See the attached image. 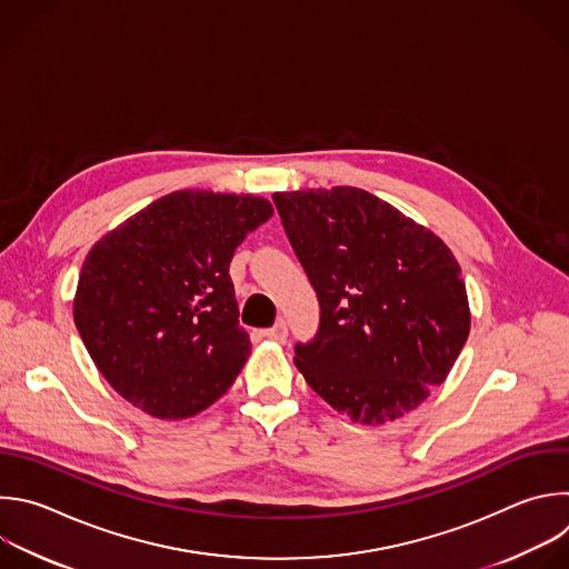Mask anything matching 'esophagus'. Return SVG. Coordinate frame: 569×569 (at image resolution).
Listing matches in <instances>:
<instances>
[{
    "mask_svg": "<svg viewBox=\"0 0 569 569\" xmlns=\"http://www.w3.org/2000/svg\"><path fill=\"white\" fill-rule=\"evenodd\" d=\"M261 335H263L266 339H270V341L283 343V341H286V337H288V326H286V321H279V323H274L272 328L261 330Z\"/></svg>",
    "mask_w": 569,
    "mask_h": 569,
    "instance_id": "34e87169",
    "label": "esophagus"
}]
</instances>
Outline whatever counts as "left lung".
<instances>
[{"label": "left lung", "mask_w": 569, "mask_h": 569, "mask_svg": "<svg viewBox=\"0 0 569 569\" xmlns=\"http://www.w3.org/2000/svg\"><path fill=\"white\" fill-rule=\"evenodd\" d=\"M272 201L321 308L315 339L295 348L308 387L359 425L418 409L447 380L471 328L453 252L359 187Z\"/></svg>", "instance_id": "obj_1"}]
</instances>
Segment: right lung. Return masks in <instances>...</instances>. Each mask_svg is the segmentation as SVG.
Here are the masks:
<instances>
[{
	"label": "right lung",
	"mask_w": 569,
	"mask_h": 569,
	"mask_svg": "<svg viewBox=\"0 0 569 569\" xmlns=\"http://www.w3.org/2000/svg\"><path fill=\"white\" fill-rule=\"evenodd\" d=\"M272 212L261 197L180 189L89 250L73 319L120 398L151 418L184 420L234 385L252 343L230 261Z\"/></svg>",
	"instance_id": "right-lung-1"
}]
</instances>
